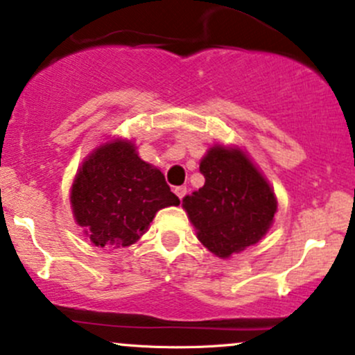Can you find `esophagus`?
<instances>
[{
  "instance_id": "obj_1",
  "label": "esophagus",
  "mask_w": 355,
  "mask_h": 355,
  "mask_svg": "<svg viewBox=\"0 0 355 355\" xmlns=\"http://www.w3.org/2000/svg\"><path fill=\"white\" fill-rule=\"evenodd\" d=\"M175 193H177V197L182 200V198L187 196V187H184V185H182V187H175Z\"/></svg>"
}]
</instances>
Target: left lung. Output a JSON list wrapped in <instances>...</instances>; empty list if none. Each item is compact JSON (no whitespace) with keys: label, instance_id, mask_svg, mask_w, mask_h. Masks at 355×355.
<instances>
[{"label":"left lung","instance_id":"left-lung-1","mask_svg":"<svg viewBox=\"0 0 355 355\" xmlns=\"http://www.w3.org/2000/svg\"><path fill=\"white\" fill-rule=\"evenodd\" d=\"M200 173L204 187L184 198L198 241L222 259L258 243L270 231L278 202L246 153L212 146L202 158Z\"/></svg>","mask_w":355,"mask_h":355}]
</instances>
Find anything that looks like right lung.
Segmentation results:
<instances>
[{
    "label": "right lung",
    "mask_w": 355,
    "mask_h": 355,
    "mask_svg": "<svg viewBox=\"0 0 355 355\" xmlns=\"http://www.w3.org/2000/svg\"><path fill=\"white\" fill-rule=\"evenodd\" d=\"M70 204L96 246L126 248L146 232L159 209L180 204L158 168L143 162L128 139H111L83 163Z\"/></svg>",
    "instance_id": "obj_1"
}]
</instances>
